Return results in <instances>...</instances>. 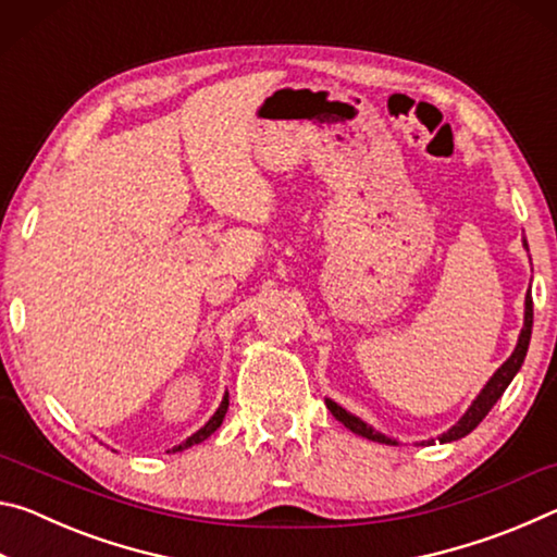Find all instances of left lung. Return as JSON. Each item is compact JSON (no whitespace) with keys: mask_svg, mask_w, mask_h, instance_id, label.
<instances>
[{"mask_svg":"<svg viewBox=\"0 0 557 557\" xmlns=\"http://www.w3.org/2000/svg\"><path fill=\"white\" fill-rule=\"evenodd\" d=\"M523 248L528 250L525 238H523ZM523 307H525V309H523V329H521V334H518V342H516L513 354L508 356L502 366H498L492 379L486 381L484 388L479 391L476 398L471 400V405L465 410V414H461V418L455 422V425H451L447 432H442V435H437V437H430V440L418 442V445H435V442H440V445H447V442H455V440L467 437L469 432L474 430V428L479 425V422H482V420L486 418L488 410H492L494 405H496V400L502 398L504 391L508 388V383L513 381V375H516L518 371H521L523 358H525V351H528V344H531V329H533V299H531V287H528V292H525ZM324 403H326V408L332 410L334 418H336L338 422H342L344 428L356 432V435H361V437L371 440V442H381V445H398V440L388 437V435H385V432H381V430H375L373 425H369V422L361 420V418H358V414H354V412H348L346 408H342V405L334 403L332 398H324Z\"/></svg>","mask_w":557,"mask_h":557,"instance_id":"obj_1","label":"left lung"}]
</instances>
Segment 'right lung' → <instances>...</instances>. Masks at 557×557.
Masks as SVG:
<instances>
[{
    "label": "right lung",
    "mask_w": 557,
    "mask_h": 557,
    "mask_svg": "<svg viewBox=\"0 0 557 557\" xmlns=\"http://www.w3.org/2000/svg\"><path fill=\"white\" fill-rule=\"evenodd\" d=\"M225 412H228V391H225L221 405H219V408H215V412L211 414L209 422H206V425H203L201 430H196L191 437H186V440L182 442V445H176L174 449H169V451H184V449H188V447L199 445V442H203V440H209V437L213 435V432L221 428V422H223V418H225Z\"/></svg>",
    "instance_id": "1"
}]
</instances>
